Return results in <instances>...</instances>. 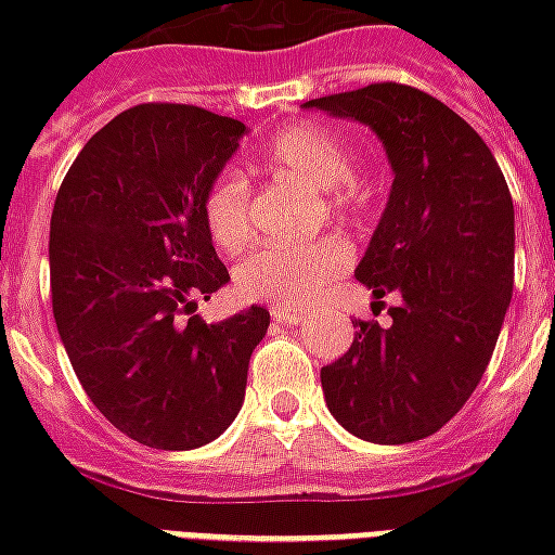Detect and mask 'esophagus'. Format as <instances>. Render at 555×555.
<instances>
[{"label":"esophagus","mask_w":555,"mask_h":555,"mask_svg":"<svg viewBox=\"0 0 555 555\" xmlns=\"http://www.w3.org/2000/svg\"><path fill=\"white\" fill-rule=\"evenodd\" d=\"M270 314H273L276 321H282V324H300V321H306V314H302L300 309H282V306H273Z\"/></svg>","instance_id":"1"}]
</instances>
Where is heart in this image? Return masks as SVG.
<instances>
[{
    "mask_svg": "<svg viewBox=\"0 0 555 555\" xmlns=\"http://www.w3.org/2000/svg\"><path fill=\"white\" fill-rule=\"evenodd\" d=\"M258 169L291 178L314 193H326L333 210H350L360 205V183L353 178L357 159L345 139L330 127L288 125L270 139L258 154ZM202 217L207 234L219 249L234 253L253 234L249 186L237 171L217 175L202 198ZM350 264L348 243L336 237L306 243V246H264L246 255L234 267V288L246 300L273 306H306L318 291Z\"/></svg>",
    "mask_w": 555,
    "mask_h": 555,
    "instance_id": "heart-1",
    "label": "heart"
}]
</instances>
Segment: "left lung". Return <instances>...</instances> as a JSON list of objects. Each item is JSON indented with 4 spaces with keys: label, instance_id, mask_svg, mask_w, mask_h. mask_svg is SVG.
Returning <instances> with one entry per match:
<instances>
[{
    "label": "left lung",
    "instance_id": "obj_1",
    "mask_svg": "<svg viewBox=\"0 0 555 555\" xmlns=\"http://www.w3.org/2000/svg\"><path fill=\"white\" fill-rule=\"evenodd\" d=\"M372 127L392 190L357 264L392 324L360 321L321 369L330 413L380 446L425 440L476 392L514 288V205L485 139L425 91L374 82L306 103ZM384 306V302H380Z\"/></svg>",
    "mask_w": 555,
    "mask_h": 555
}]
</instances>
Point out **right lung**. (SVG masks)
<instances>
[{
	"label": "right lung",
	"instance_id": "right-lung-1",
	"mask_svg": "<svg viewBox=\"0 0 555 555\" xmlns=\"http://www.w3.org/2000/svg\"><path fill=\"white\" fill-rule=\"evenodd\" d=\"M243 133L198 106L139 103L86 142L55 195L50 291L67 360L91 404L151 449L186 452L229 428L270 326L261 306L219 324L193 314L229 282L202 198Z\"/></svg>",
	"mask_w": 555,
	"mask_h": 555
}]
</instances>
